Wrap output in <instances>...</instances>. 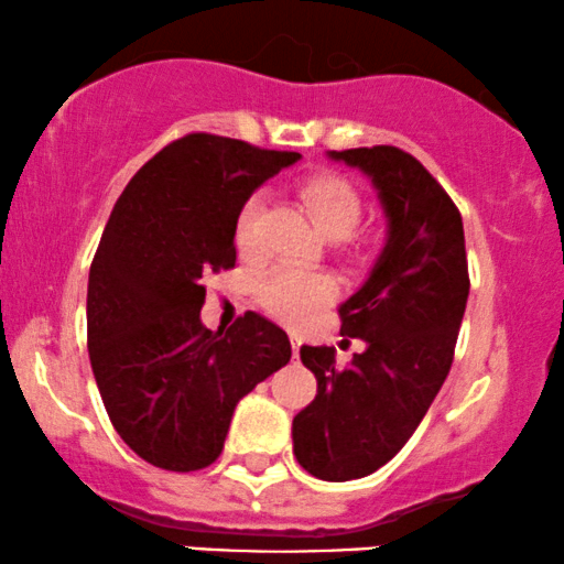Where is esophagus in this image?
I'll use <instances>...</instances> for the list:
<instances>
[{"instance_id":"esophagus-1","label":"esophagus","mask_w":564,"mask_h":564,"mask_svg":"<svg viewBox=\"0 0 564 564\" xmlns=\"http://www.w3.org/2000/svg\"><path fill=\"white\" fill-rule=\"evenodd\" d=\"M289 340H291V351H294V359L299 356V348H302V335L299 333H291L289 335Z\"/></svg>"}]
</instances>
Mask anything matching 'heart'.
<instances>
[{"instance_id": "obj_1", "label": "heart", "mask_w": 564, "mask_h": 564, "mask_svg": "<svg viewBox=\"0 0 564 564\" xmlns=\"http://www.w3.org/2000/svg\"><path fill=\"white\" fill-rule=\"evenodd\" d=\"M299 197H302L312 224L325 239H346L359 226L361 197L344 176H312L302 184ZM260 213L262 199L258 195L241 205L237 226H234V241H237L241 254H254L260 249ZM258 294L270 315L283 319V323L302 325L335 296V281L325 273H315V270L278 268L262 278Z\"/></svg>"}]
</instances>
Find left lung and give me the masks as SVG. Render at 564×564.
Here are the masks:
<instances>
[{
	"label": "left lung",
	"instance_id": "8db88e82",
	"mask_svg": "<svg viewBox=\"0 0 564 564\" xmlns=\"http://www.w3.org/2000/svg\"><path fill=\"white\" fill-rule=\"evenodd\" d=\"M372 180L388 241L369 278L338 306L340 335L365 351L338 369L333 346H302L317 377L315 401L294 416V455L325 481L384 466L422 424L451 372L468 302L463 220L440 182L393 145L330 151Z\"/></svg>",
	"mask_w": 564,
	"mask_h": 564
}]
</instances>
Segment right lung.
Listing matches in <instances>:
<instances>
[{
	"mask_svg": "<svg viewBox=\"0 0 564 564\" xmlns=\"http://www.w3.org/2000/svg\"><path fill=\"white\" fill-rule=\"evenodd\" d=\"M299 159L192 132L113 205L88 278V354L113 430L153 466H210L237 403L289 365V335L258 312L208 330L199 310L205 278L237 262L241 205Z\"/></svg>",
	"mask_w": 564,
	"mask_h": 564,
	"instance_id": "right-lung-1",
	"label": "right lung"
}]
</instances>
